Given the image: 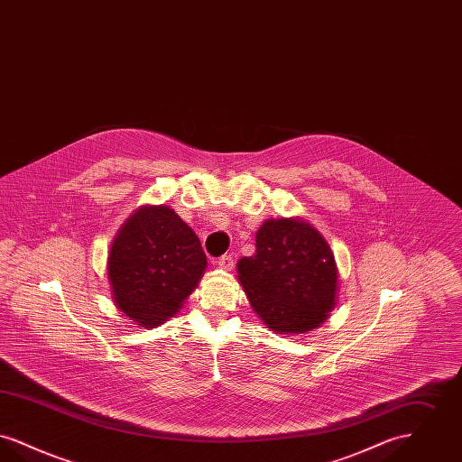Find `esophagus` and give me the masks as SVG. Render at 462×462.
<instances>
[{
  "mask_svg": "<svg viewBox=\"0 0 462 462\" xmlns=\"http://www.w3.org/2000/svg\"><path fill=\"white\" fill-rule=\"evenodd\" d=\"M217 264L221 266V268H225V270H232L234 264H236L234 254H223V256H220V258L217 260Z\"/></svg>",
  "mask_w": 462,
  "mask_h": 462,
  "instance_id": "1",
  "label": "esophagus"
}]
</instances>
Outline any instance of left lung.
I'll use <instances>...</instances> for the list:
<instances>
[{"instance_id": "obj_1", "label": "left lung", "mask_w": 462, "mask_h": 462, "mask_svg": "<svg viewBox=\"0 0 462 462\" xmlns=\"http://www.w3.org/2000/svg\"><path fill=\"white\" fill-rule=\"evenodd\" d=\"M237 272L251 307L275 332L315 329L334 307V256L307 221H264L256 234V254L244 256Z\"/></svg>"}]
</instances>
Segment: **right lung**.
Instances as JSON below:
<instances>
[{
  "label": "right lung",
  "mask_w": 462,
  "mask_h": 462,
  "mask_svg": "<svg viewBox=\"0 0 462 462\" xmlns=\"http://www.w3.org/2000/svg\"><path fill=\"white\" fill-rule=\"evenodd\" d=\"M206 263L198 236L173 209L142 208L110 249L114 301L140 326L155 328L198 286Z\"/></svg>",
  "instance_id": "obj_1"
}]
</instances>
